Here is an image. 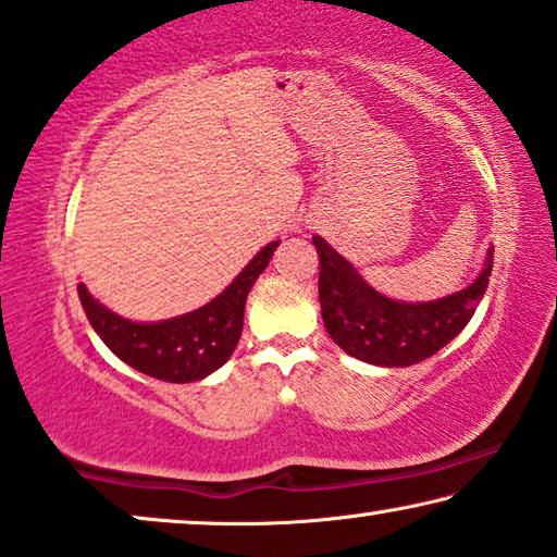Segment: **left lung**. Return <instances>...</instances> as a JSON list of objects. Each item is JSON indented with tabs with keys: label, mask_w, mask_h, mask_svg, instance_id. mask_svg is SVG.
<instances>
[{
	"label": "left lung",
	"mask_w": 557,
	"mask_h": 557,
	"mask_svg": "<svg viewBox=\"0 0 557 557\" xmlns=\"http://www.w3.org/2000/svg\"><path fill=\"white\" fill-rule=\"evenodd\" d=\"M320 257V310L325 331L348 356L373 366L404 368L426 360L457 338L472 320L492 272V249L472 285L429 302L381 295L323 237H312Z\"/></svg>",
	"instance_id": "left-lung-1"
}]
</instances>
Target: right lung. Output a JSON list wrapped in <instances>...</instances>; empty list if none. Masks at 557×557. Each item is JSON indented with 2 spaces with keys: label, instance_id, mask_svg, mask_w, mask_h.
<instances>
[{
  "label": "right lung",
  "instance_id": "add662e5",
  "mask_svg": "<svg viewBox=\"0 0 557 557\" xmlns=\"http://www.w3.org/2000/svg\"><path fill=\"white\" fill-rule=\"evenodd\" d=\"M277 245L280 242H270L268 247H262L232 285L203 308L159 323H136L121 318L119 312L98 302L83 282L77 285V295L100 341L123 363L159 381H201L224 366L237 348L245 325L247 295L270 264Z\"/></svg>",
  "mask_w": 557,
  "mask_h": 557
}]
</instances>
